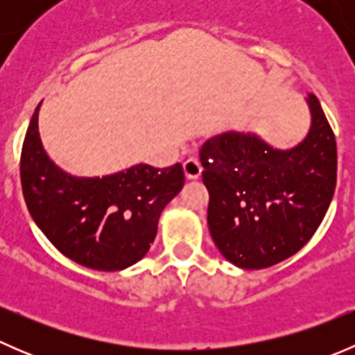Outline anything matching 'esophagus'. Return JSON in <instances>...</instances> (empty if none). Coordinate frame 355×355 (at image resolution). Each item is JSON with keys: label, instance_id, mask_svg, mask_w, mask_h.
<instances>
[{"label": "esophagus", "instance_id": "34e87169", "mask_svg": "<svg viewBox=\"0 0 355 355\" xmlns=\"http://www.w3.org/2000/svg\"><path fill=\"white\" fill-rule=\"evenodd\" d=\"M184 171H185V177H187L189 180L199 178L200 173H202L200 161L198 159V157H189V159L184 163Z\"/></svg>", "mask_w": 355, "mask_h": 355}]
</instances>
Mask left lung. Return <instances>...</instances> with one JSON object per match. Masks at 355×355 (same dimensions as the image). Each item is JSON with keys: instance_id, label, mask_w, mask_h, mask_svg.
Segmentation results:
<instances>
[{"instance_id": "obj_1", "label": "left lung", "mask_w": 355, "mask_h": 355, "mask_svg": "<svg viewBox=\"0 0 355 355\" xmlns=\"http://www.w3.org/2000/svg\"><path fill=\"white\" fill-rule=\"evenodd\" d=\"M311 127L290 149L254 132H225L200 148L209 192L207 227L220 252L244 270H263L293 256L323 221L336 185V142L314 94Z\"/></svg>"}]
</instances>
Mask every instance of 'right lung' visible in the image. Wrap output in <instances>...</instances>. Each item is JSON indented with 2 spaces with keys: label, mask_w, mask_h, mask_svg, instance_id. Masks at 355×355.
I'll return each instance as SVG.
<instances>
[{
  "label": "right lung",
  "mask_w": 355,
  "mask_h": 355,
  "mask_svg": "<svg viewBox=\"0 0 355 355\" xmlns=\"http://www.w3.org/2000/svg\"><path fill=\"white\" fill-rule=\"evenodd\" d=\"M39 108L25 134L20 178L28 213L63 256L85 268L120 271L148 254L161 211L184 187L180 163H139L105 177H73L48 156Z\"/></svg>",
  "instance_id": "1"
}]
</instances>
